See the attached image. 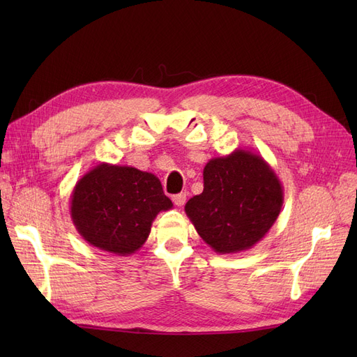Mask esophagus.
<instances>
[{
  "label": "esophagus",
  "mask_w": 357,
  "mask_h": 357,
  "mask_svg": "<svg viewBox=\"0 0 357 357\" xmlns=\"http://www.w3.org/2000/svg\"><path fill=\"white\" fill-rule=\"evenodd\" d=\"M172 202H174L177 207H183L186 202V193H177V195L172 197Z\"/></svg>",
  "instance_id": "1"
}]
</instances>
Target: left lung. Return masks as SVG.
<instances>
[{"label":"left lung","mask_w":357,"mask_h":357,"mask_svg":"<svg viewBox=\"0 0 357 357\" xmlns=\"http://www.w3.org/2000/svg\"><path fill=\"white\" fill-rule=\"evenodd\" d=\"M204 190L185 205L201 238L215 253L252 248L273 228L284 199L282 181L257 153L235 149L204 167Z\"/></svg>","instance_id":"1"}]
</instances>
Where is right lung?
I'll list each match as a JSON object with an SVG mask.
<instances>
[{
  "mask_svg": "<svg viewBox=\"0 0 357 357\" xmlns=\"http://www.w3.org/2000/svg\"><path fill=\"white\" fill-rule=\"evenodd\" d=\"M172 208L152 172L101 162L75 183L70 214L88 244L117 256L143 247L160 211Z\"/></svg>",
  "mask_w": 357,
  "mask_h": 357,
  "instance_id": "1",
  "label": "right lung"
}]
</instances>
